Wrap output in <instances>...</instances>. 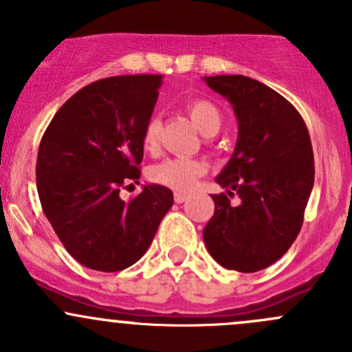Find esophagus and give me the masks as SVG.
I'll list each match as a JSON object with an SVG mask.
<instances>
[{
	"label": "esophagus",
	"mask_w": 352,
	"mask_h": 352,
	"mask_svg": "<svg viewBox=\"0 0 352 352\" xmlns=\"http://www.w3.org/2000/svg\"><path fill=\"white\" fill-rule=\"evenodd\" d=\"M186 193H181V191H176L175 193V201L176 203H183V201H186Z\"/></svg>",
	"instance_id": "34e87169"
}]
</instances>
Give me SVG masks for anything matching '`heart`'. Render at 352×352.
I'll list each match as a JSON object with an SVG mask.
<instances>
[{
	"instance_id": "1",
	"label": "heart",
	"mask_w": 352,
	"mask_h": 352,
	"mask_svg": "<svg viewBox=\"0 0 352 352\" xmlns=\"http://www.w3.org/2000/svg\"><path fill=\"white\" fill-rule=\"evenodd\" d=\"M186 111L191 122L195 123L203 135H215L223 125V113L219 104L208 98H193L186 103ZM159 133H161V120L151 117L142 130L144 149L154 154L159 149ZM206 173V164L200 159L171 157L159 164L152 166L149 171L151 181L161 186L171 188L176 191H191L197 186L198 179Z\"/></svg>"
}]
</instances>
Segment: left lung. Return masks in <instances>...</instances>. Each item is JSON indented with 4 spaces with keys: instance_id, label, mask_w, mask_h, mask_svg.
Segmentation results:
<instances>
[{
    "instance_id": "8db88e82",
    "label": "left lung",
    "mask_w": 352,
    "mask_h": 352,
    "mask_svg": "<svg viewBox=\"0 0 352 352\" xmlns=\"http://www.w3.org/2000/svg\"><path fill=\"white\" fill-rule=\"evenodd\" d=\"M206 85L223 95L239 120V139L217 183L241 198L212 195L215 212L203 229L213 259L227 270L254 273L276 263L303 226L315 164L302 115L280 93L245 76H212Z\"/></svg>"
}]
</instances>
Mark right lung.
I'll list each match as a JSON object with an SVG mask.
<instances>
[{
    "label": "right lung",
    "instance_id": "1",
    "mask_svg": "<svg viewBox=\"0 0 352 352\" xmlns=\"http://www.w3.org/2000/svg\"><path fill=\"white\" fill-rule=\"evenodd\" d=\"M159 74L91 82L57 110L37 155V191L66 251L89 270L117 273L149 249L173 206V191L147 184L123 201L140 177L142 130L157 101Z\"/></svg>",
    "mask_w": 352,
    "mask_h": 352
}]
</instances>
